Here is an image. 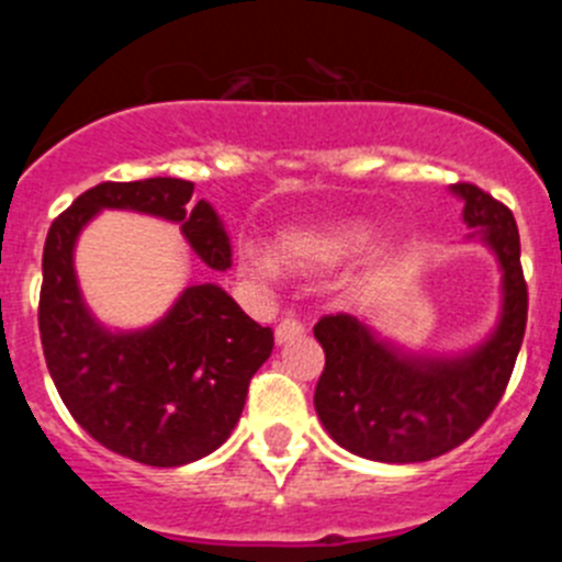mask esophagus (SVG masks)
Segmentation results:
<instances>
[{"instance_id": "34e87169", "label": "esophagus", "mask_w": 562, "mask_h": 562, "mask_svg": "<svg viewBox=\"0 0 562 562\" xmlns=\"http://www.w3.org/2000/svg\"><path fill=\"white\" fill-rule=\"evenodd\" d=\"M301 335H304V326L297 324L295 317H284V321L276 326V342H278V346H284V342L295 340V337H301Z\"/></svg>"}]
</instances>
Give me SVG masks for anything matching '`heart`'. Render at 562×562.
<instances>
[{
    "label": "heart",
    "mask_w": 562,
    "mask_h": 562,
    "mask_svg": "<svg viewBox=\"0 0 562 562\" xmlns=\"http://www.w3.org/2000/svg\"><path fill=\"white\" fill-rule=\"evenodd\" d=\"M371 236V227L362 222H340L326 227H297L276 238L278 261L290 270L312 272L337 265L340 258L360 250ZM276 258L265 250H247L241 256V276L258 286L276 284L281 276Z\"/></svg>",
    "instance_id": "1"
}]
</instances>
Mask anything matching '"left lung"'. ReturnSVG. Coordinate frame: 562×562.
Returning a JSON list of instances; mask_svg holds the SVG:
<instances>
[{"label":"left lung","instance_id":"8db88e82","mask_svg":"<svg viewBox=\"0 0 562 562\" xmlns=\"http://www.w3.org/2000/svg\"><path fill=\"white\" fill-rule=\"evenodd\" d=\"M464 202L467 241L493 252L501 272L495 326L470 349L414 351L380 335L366 317L326 315L315 324L326 351L315 411L349 453L385 464L428 461L459 448L493 414L513 376L526 329V281L513 211L470 182L450 188Z\"/></svg>","mask_w":562,"mask_h":562}]
</instances>
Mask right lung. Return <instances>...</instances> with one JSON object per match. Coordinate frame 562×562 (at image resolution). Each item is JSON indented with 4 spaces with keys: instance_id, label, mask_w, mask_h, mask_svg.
Wrapping results in <instances>:
<instances>
[{
    "instance_id": "1",
    "label": "right lung",
    "mask_w": 562,
    "mask_h": 562,
    "mask_svg": "<svg viewBox=\"0 0 562 562\" xmlns=\"http://www.w3.org/2000/svg\"><path fill=\"white\" fill-rule=\"evenodd\" d=\"M191 196L193 182L177 177L101 182L49 225L44 241L38 331L49 376L92 439L151 467L191 464L225 445L252 374L272 355V329L213 281L188 284L154 324L106 326L83 301L76 245L98 213H146L180 225L191 250L225 272L233 265L225 222Z\"/></svg>"
}]
</instances>
